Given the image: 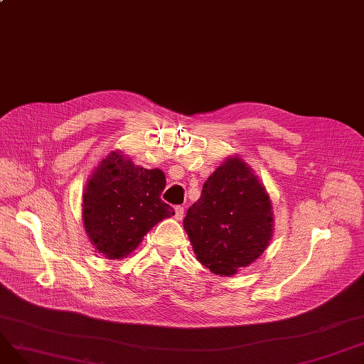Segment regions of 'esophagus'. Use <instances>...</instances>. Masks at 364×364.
I'll return each instance as SVG.
<instances>
[{"label":"esophagus","instance_id":"obj_1","mask_svg":"<svg viewBox=\"0 0 364 364\" xmlns=\"http://www.w3.org/2000/svg\"><path fill=\"white\" fill-rule=\"evenodd\" d=\"M183 215H184V208L183 206H176L174 208V218L176 220H183Z\"/></svg>","mask_w":364,"mask_h":364}]
</instances>
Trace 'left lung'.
I'll return each instance as SVG.
<instances>
[{
  "label": "left lung",
  "mask_w": 364,
  "mask_h": 364,
  "mask_svg": "<svg viewBox=\"0 0 364 364\" xmlns=\"http://www.w3.org/2000/svg\"><path fill=\"white\" fill-rule=\"evenodd\" d=\"M196 258L220 276L252 264L273 236V206L246 162L227 158L202 187L183 221Z\"/></svg>",
  "instance_id": "left-lung-1"
}]
</instances>
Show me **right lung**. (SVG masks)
<instances>
[{
  "instance_id": "right-lung-1",
  "label": "right lung",
  "mask_w": 364,
  "mask_h": 364,
  "mask_svg": "<svg viewBox=\"0 0 364 364\" xmlns=\"http://www.w3.org/2000/svg\"><path fill=\"white\" fill-rule=\"evenodd\" d=\"M165 174L134 165L122 151H110L92 171L82 195L85 232L109 259L128 257L159 221L174 215L161 199Z\"/></svg>"
}]
</instances>
